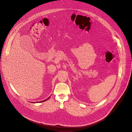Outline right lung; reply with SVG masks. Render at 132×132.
Here are the masks:
<instances>
[{"label": "right lung", "instance_id": "obj_1", "mask_svg": "<svg viewBox=\"0 0 132 132\" xmlns=\"http://www.w3.org/2000/svg\"><path fill=\"white\" fill-rule=\"evenodd\" d=\"M50 97H49L47 99H46V100H44V101H41V102H38V103H40V102H45V101H46V100H48V99L50 98Z\"/></svg>", "mask_w": 132, "mask_h": 132}]
</instances>
